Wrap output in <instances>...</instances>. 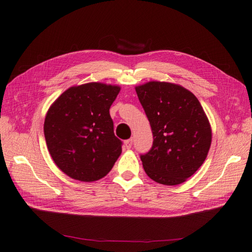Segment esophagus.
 <instances>
[{
    "label": "esophagus",
    "mask_w": 252,
    "mask_h": 252,
    "mask_svg": "<svg viewBox=\"0 0 252 252\" xmlns=\"http://www.w3.org/2000/svg\"><path fill=\"white\" fill-rule=\"evenodd\" d=\"M132 144H133V138L125 140V146H126V149H130L132 147Z\"/></svg>",
    "instance_id": "34e87169"
}]
</instances>
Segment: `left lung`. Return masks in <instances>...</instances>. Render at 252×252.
Instances as JSON below:
<instances>
[{
    "label": "left lung",
    "mask_w": 252,
    "mask_h": 252,
    "mask_svg": "<svg viewBox=\"0 0 252 252\" xmlns=\"http://www.w3.org/2000/svg\"><path fill=\"white\" fill-rule=\"evenodd\" d=\"M150 122L153 147L140 156L146 174L166 186L183 184L205 161L212 127L201 103L176 84L149 81L135 87Z\"/></svg>",
    "instance_id": "obj_1"
}]
</instances>
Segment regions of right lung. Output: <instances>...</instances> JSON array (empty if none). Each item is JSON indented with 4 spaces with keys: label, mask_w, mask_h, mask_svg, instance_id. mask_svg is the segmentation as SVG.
<instances>
[{
    "label": "right lung",
    "mask_w": 252,
    "mask_h": 252,
    "mask_svg": "<svg viewBox=\"0 0 252 252\" xmlns=\"http://www.w3.org/2000/svg\"><path fill=\"white\" fill-rule=\"evenodd\" d=\"M119 86L89 83L68 88L52 103L44 122L49 154L68 177L95 181L110 172L121 155L109 108Z\"/></svg>",
    "instance_id": "1"
}]
</instances>
